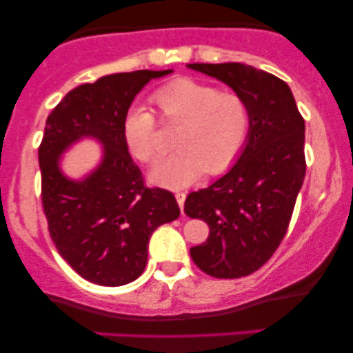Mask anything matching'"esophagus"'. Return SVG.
Masks as SVG:
<instances>
[{
  "instance_id": "34e87169",
  "label": "esophagus",
  "mask_w": 353,
  "mask_h": 353,
  "mask_svg": "<svg viewBox=\"0 0 353 353\" xmlns=\"http://www.w3.org/2000/svg\"><path fill=\"white\" fill-rule=\"evenodd\" d=\"M176 199H177V204H179L181 210L184 209V201H185V192H182V190H176Z\"/></svg>"
}]
</instances>
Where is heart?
Here are the masks:
<instances>
[{"mask_svg":"<svg viewBox=\"0 0 353 353\" xmlns=\"http://www.w3.org/2000/svg\"><path fill=\"white\" fill-rule=\"evenodd\" d=\"M151 101L165 123L179 124L177 149L157 163L151 179L165 188H185L208 171L219 174L241 152L249 132V106L236 91H219L212 84L177 79L152 92ZM129 152L141 163L161 156L157 123L151 111L131 108L123 119Z\"/></svg>","mask_w":353,"mask_h":353,"instance_id":"1","label":"heart"}]
</instances>
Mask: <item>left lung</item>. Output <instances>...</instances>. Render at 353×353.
<instances>
[{
    "mask_svg": "<svg viewBox=\"0 0 353 353\" xmlns=\"http://www.w3.org/2000/svg\"><path fill=\"white\" fill-rule=\"evenodd\" d=\"M232 88L249 106V134L237 163L209 188L190 192L184 212L209 225L190 247L202 272L237 279L255 272L281 245L305 177V123L277 76L242 63L188 64Z\"/></svg>",
    "mask_w": 353,
    "mask_h": 353,
    "instance_id": "8db88e82",
    "label": "left lung"
}]
</instances>
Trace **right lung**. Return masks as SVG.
I'll list each match as a JSON object with an SVG mask.
<instances>
[{"mask_svg":"<svg viewBox=\"0 0 353 353\" xmlns=\"http://www.w3.org/2000/svg\"><path fill=\"white\" fill-rule=\"evenodd\" d=\"M169 72H117L81 84L46 119L38 157L48 229L61 257L92 283L136 281L145 269L154 230L181 214L172 192L145 188L123 137V119L137 92ZM83 137H94L103 157L86 178L70 180L59 157Z\"/></svg>","mask_w":353,"mask_h":353,"instance_id":"1","label":"right lung"}]
</instances>
